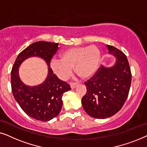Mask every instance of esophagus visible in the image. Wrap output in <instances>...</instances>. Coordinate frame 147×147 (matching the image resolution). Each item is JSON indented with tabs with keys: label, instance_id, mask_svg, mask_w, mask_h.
<instances>
[{
	"label": "esophagus",
	"instance_id": "obj_1",
	"mask_svg": "<svg viewBox=\"0 0 147 147\" xmlns=\"http://www.w3.org/2000/svg\"><path fill=\"white\" fill-rule=\"evenodd\" d=\"M69 84H70V86H71V89H74V88H75L76 85H77V84L74 83V82H71V83H70Z\"/></svg>",
	"mask_w": 147,
	"mask_h": 147
}]
</instances>
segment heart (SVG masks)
<instances>
[{
	"mask_svg": "<svg viewBox=\"0 0 147 147\" xmlns=\"http://www.w3.org/2000/svg\"><path fill=\"white\" fill-rule=\"evenodd\" d=\"M101 54L95 45L72 47L62 53L61 59H53L51 62L52 69L62 80L71 75L72 68L82 78H91L99 67Z\"/></svg>",
	"mask_w": 147,
	"mask_h": 147,
	"instance_id": "1",
	"label": "heart"
}]
</instances>
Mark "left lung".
I'll return each mask as SVG.
<instances>
[{
	"label": "left lung",
	"instance_id": "1",
	"mask_svg": "<svg viewBox=\"0 0 147 147\" xmlns=\"http://www.w3.org/2000/svg\"><path fill=\"white\" fill-rule=\"evenodd\" d=\"M107 48L116 57V63L110 67L101 66L84 82L87 92L82 99L86 113L98 119L110 117L121 109L131 84V71L126 55L114 46L107 45Z\"/></svg>",
	"mask_w": 147,
	"mask_h": 147
}]
</instances>
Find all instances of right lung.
Instances as JSON below:
<instances>
[{
    "label": "right lung",
    "instance_id": "add662e5",
    "mask_svg": "<svg viewBox=\"0 0 147 147\" xmlns=\"http://www.w3.org/2000/svg\"><path fill=\"white\" fill-rule=\"evenodd\" d=\"M57 43L38 41L32 43L17 56L11 70L12 92L22 110L30 117L47 122L59 114L62 96L71 90L67 82L53 74L50 63L58 49ZM43 58L48 65V76L43 84L37 86H26L18 76V67L24 60L31 57Z\"/></svg>",
    "mask_w": 147,
    "mask_h": 147
}]
</instances>
